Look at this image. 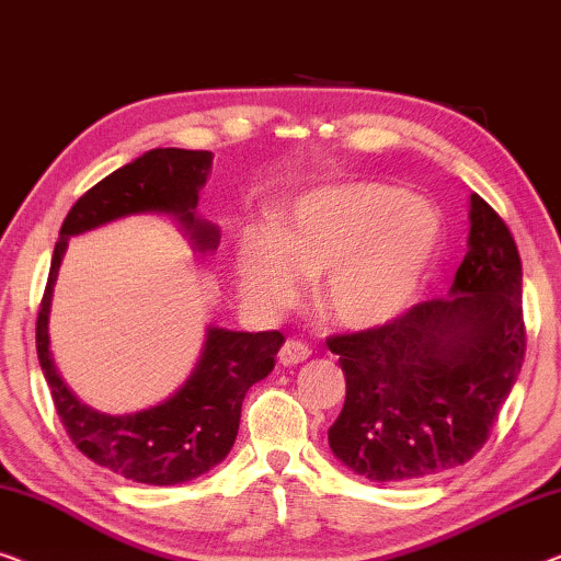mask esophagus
I'll list each match as a JSON object with an SVG mask.
<instances>
[{"label":"esophagus","mask_w":561,"mask_h":561,"mask_svg":"<svg viewBox=\"0 0 561 561\" xmlns=\"http://www.w3.org/2000/svg\"><path fill=\"white\" fill-rule=\"evenodd\" d=\"M310 353L312 351L307 348L302 341H291V337H289V341L279 348V363H282V366H297V363L310 358Z\"/></svg>","instance_id":"esophagus-1"}]
</instances>
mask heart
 I'll return each instance as SVG.
<instances>
[{
    "label": "heart",
    "instance_id": "heart-1",
    "mask_svg": "<svg viewBox=\"0 0 561 561\" xmlns=\"http://www.w3.org/2000/svg\"><path fill=\"white\" fill-rule=\"evenodd\" d=\"M437 247L432 205L389 185L348 183L302 195L274 233L243 236L236 274L249 299L284 310L302 295V279L322 273V318L374 330L407 310Z\"/></svg>",
    "mask_w": 561,
    "mask_h": 561
}]
</instances>
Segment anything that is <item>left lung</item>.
<instances>
[{
    "mask_svg": "<svg viewBox=\"0 0 561 561\" xmlns=\"http://www.w3.org/2000/svg\"><path fill=\"white\" fill-rule=\"evenodd\" d=\"M520 282L514 236L472 193L468 254L449 297L328 337L345 374L343 412L328 430L337 460L376 483H414L468 462L524 363Z\"/></svg>",
    "mask_w": 561,
    "mask_h": 561,
    "instance_id": "obj_1",
    "label": "left lung"
}]
</instances>
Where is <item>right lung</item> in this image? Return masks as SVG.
Here are the masks:
<instances>
[{
    "label": "right lung",
    "mask_w": 561,
    "mask_h": 561,
    "mask_svg": "<svg viewBox=\"0 0 561 561\" xmlns=\"http://www.w3.org/2000/svg\"><path fill=\"white\" fill-rule=\"evenodd\" d=\"M210 157L205 149H149L83 193L60 226L37 312V358L68 437L89 460L134 483H187L224 460L239 432L243 397L272 374L284 335L208 328L198 366L170 399L134 414H101L81 404L55 368L47 335L53 284L70 236L137 213H170L195 251L216 249L218 228L195 213Z\"/></svg>",
    "instance_id": "1"
}]
</instances>
